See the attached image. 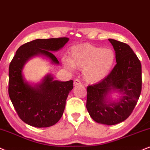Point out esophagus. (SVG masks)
<instances>
[{
	"mask_svg": "<svg viewBox=\"0 0 150 150\" xmlns=\"http://www.w3.org/2000/svg\"><path fill=\"white\" fill-rule=\"evenodd\" d=\"M78 85H81V81L79 79H75L74 80V86H78Z\"/></svg>",
	"mask_w": 150,
	"mask_h": 150,
	"instance_id": "obj_1",
	"label": "esophagus"
}]
</instances>
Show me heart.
Instances as JSON below:
<instances>
[{
  "label": "heart",
  "instance_id": "1",
  "mask_svg": "<svg viewBox=\"0 0 150 150\" xmlns=\"http://www.w3.org/2000/svg\"><path fill=\"white\" fill-rule=\"evenodd\" d=\"M115 54L112 50L95 46L90 43L73 45L70 57L62 59V63L70 71L83 69V77L88 83L103 79L112 69Z\"/></svg>",
  "mask_w": 150,
  "mask_h": 150
}]
</instances>
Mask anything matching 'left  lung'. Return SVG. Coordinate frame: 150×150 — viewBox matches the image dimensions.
<instances>
[{"instance_id": "left-lung-1", "label": "left lung", "mask_w": 150, "mask_h": 150, "mask_svg": "<svg viewBox=\"0 0 150 150\" xmlns=\"http://www.w3.org/2000/svg\"><path fill=\"white\" fill-rule=\"evenodd\" d=\"M115 52L112 71L98 84L87 87L86 109L96 122L113 125L125 120L137 104L142 89L140 60L126 43L109 39ZM119 94L112 100L111 93Z\"/></svg>"}]
</instances>
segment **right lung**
<instances>
[{
	"label": "right lung",
	"instance_id": "obj_1",
	"mask_svg": "<svg viewBox=\"0 0 150 150\" xmlns=\"http://www.w3.org/2000/svg\"><path fill=\"white\" fill-rule=\"evenodd\" d=\"M69 38L36 39L17 50L9 67V96L18 116L26 124L35 127H48L60 120L66 102L73 88V81L54 80L51 74L40 83L31 84L24 78L23 70L30 59L41 56L50 63L59 62L51 52L62 49Z\"/></svg>",
	"mask_w": 150,
	"mask_h": 150
}]
</instances>
